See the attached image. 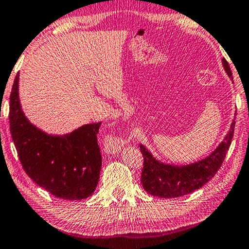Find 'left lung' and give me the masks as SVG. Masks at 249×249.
I'll list each match as a JSON object with an SVG mask.
<instances>
[{"label":"left lung","mask_w":249,"mask_h":249,"mask_svg":"<svg viewBox=\"0 0 249 249\" xmlns=\"http://www.w3.org/2000/svg\"><path fill=\"white\" fill-rule=\"evenodd\" d=\"M225 72L232 81L230 65L222 58ZM235 128V117L231 122L230 131L210 155L198 161L188 165H171L157 160L143 144L140 145L144 157V167L142 171L141 181L148 194L163 198H175L199 189L214 177L222 166L230 148Z\"/></svg>","instance_id":"obj_1"}]
</instances>
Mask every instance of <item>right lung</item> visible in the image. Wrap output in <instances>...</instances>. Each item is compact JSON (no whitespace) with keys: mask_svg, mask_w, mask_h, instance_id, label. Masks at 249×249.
Returning <instances> with one entry per match:
<instances>
[{"mask_svg":"<svg viewBox=\"0 0 249 249\" xmlns=\"http://www.w3.org/2000/svg\"><path fill=\"white\" fill-rule=\"evenodd\" d=\"M17 74L10 96V131L25 173L55 197L81 200L98 184L102 155L97 144L101 122L65 135H52L31 123L23 112Z\"/></svg>","mask_w":249,"mask_h":249,"instance_id":"add662e5","label":"right lung"}]
</instances>
